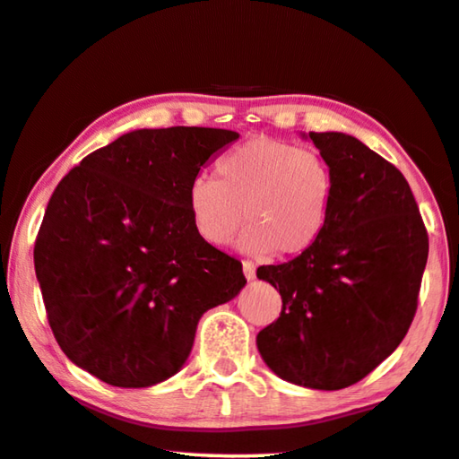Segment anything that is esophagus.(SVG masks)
<instances>
[{
  "instance_id": "34e87169",
  "label": "esophagus",
  "mask_w": 459,
  "mask_h": 459,
  "mask_svg": "<svg viewBox=\"0 0 459 459\" xmlns=\"http://www.w3.org/2000/svg\"><path fill=\"white\" fill-rule=\"evenodd\" d=\"M243 273L247 280H253L255 278V265H253L251 261H243Z\"/></svg>"
}]
</instances>
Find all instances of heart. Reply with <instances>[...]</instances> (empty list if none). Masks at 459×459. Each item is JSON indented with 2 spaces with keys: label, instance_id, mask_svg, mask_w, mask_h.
<instances>
[{
  "label": "heart",
  "instance_id": "heart-1",
  "mask_svg": "<svg viewBox=\"0 0 459 459\" xmlns=\"http://www.w3.org/2000/svg\"><path fill=\"white\" fill-rule=\"evenodd\" d=\"M216 176L195 178L186 194L204 243L227 245L243 212L249 227L238 245L253 255H298L321 238L334 202V171L318 151L255 136L222 155Z\"/></svg>",
  "mask_w": 459,
  "mask_h": 459
}]
</instances>
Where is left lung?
<instances>
[{
	"instance_id": "obj_1",
	"label": "left lung",
	"mask_w": 459,
	"mask_h": 459,
	"mask_svg": "<svg viewBox=\"0 0 459 459\" xmlns=\"http://www.w3.org/2000/svg\"><path fill=\"white\" fill-rule=\"evenodd\" d=\"M334 171L329 222L308 251L257 278L280 290V318L257 334L281 380L341 390L404 339L417 312L429 237L409 181L355 136L308 133Z\"/></svg>"
}]
</instances>
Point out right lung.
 <instances>
[{
    "instance_id": "1",
    "label": "right lung",
    "mask_w": 459,
    "mask_h": 459,
    "mask_svg": "<svg viewBox=\"0 0 459 459\" xmlns=\"http://www.w3.org/2000/svg\"><path fill=\"white\" fill-rule=\"evenodd\" d=\"M222 128H143L87 155L48 200L34 269L63 353L101 382L178 374L202 315L241 292V261L195 235L186 194L237 141Z\"/></svg>"
}]
</instances>
